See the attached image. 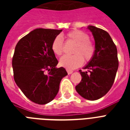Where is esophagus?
<instances>
[{
  "instance_id": "34e87169",
  "label": "esophagus",
  "mask_w": 130,
  "mask_h": 130,
  "mask_svg": "<svg viewBox=\"0 0 130 130\" xmlns=\"http://www.w3.org/2000/svg\"><path fill=\"white\" fill-rule=\"evenodd\" d=\"M67 72L69 75H70V74H71V73H73V71H72V70H69V69H67Z\"/></svg>"
}]
</instances>
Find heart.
Here are the masks:
<instances>
[{
  "label": "heart",
  "mask_w": 130,
  "mask_h": 130,
  "mask_svg": "<svg viewBox=\"0 0 130 130\" xmlns=\"http://www.w3.org/2000/svg\"><path fill=\"white\" fill-rule=\"evenodd\" d=\"M67 41L75 43L73 47V55H65L61 58L59 63L62 67L67 69H74L80 67L84 63L90 61L95 54L94 44L89 40V36L86 33L74 29L66 34ZM53 53L60 56L63 52V42L60 36H57L53 40L51 46Z\"/></svg>",
  "instance_id": "1"
}]
</instances>
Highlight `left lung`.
Segmentation results:
<instances>
[{
    "mask_svg": "<svg viewBox=\"0 0 130 130\" xmlns=\"http://www.w3.org/2000/svg\"><path fill=\"white\" fill-rule=\"evenodd\" d=\"M95 41V54L90 61L84 67L87 71L79 73L82 81L75 86L81 96L95 101L105 96L112 87L117 73L119 61L117 47L108 32L89 25Z\"/></svg>",
    "mask_w": 130,
    "mask_h": 130,
    "instance_id": "8db88e82",
    "label": "left lung"
}]
</instances>
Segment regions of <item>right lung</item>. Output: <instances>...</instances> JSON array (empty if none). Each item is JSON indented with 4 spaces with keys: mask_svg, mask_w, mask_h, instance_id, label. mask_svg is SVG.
I'll return each mask as SVG.
<instances>
[{
    "mask_svg": "<svg viewBox=\"0 0 130 130\" xmlns=\"http://www.w3.org/2000/svg\"><path fill=\"white\" fill-rule=\"evenodd\" d=\"M62 29L38 28L17 42L12 60L14 79L27 99L39 105L57 96L65 68H57L58 61L51 46Z\"/></svg>",
    "mask_w": 130,
    "mask_h": 130,
    "instance_id": "1",
    "label": "right lung"
}]
</instances>
